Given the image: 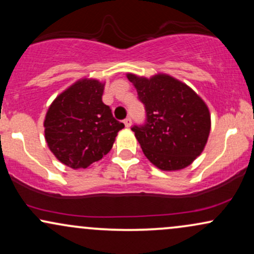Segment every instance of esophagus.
<instances>
[{
    "mask_svg": "<svg viewBox=\"0 0 254 254\" xmlns=\"http://www.w3.org/2000/svg\"><path fill=\"white\" fill-rule=\"evenodd\" d=\"M131 123H132V121H131L130 117H127V118L124 119V124H125V127H129L130 125H131Z\"/></svg>",
    "mask_w": 254,
    "mask_h": 254,
    "instance_id": "obj_1",
    "label": "esophagus"
}]
</instances>
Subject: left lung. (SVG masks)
<instances>
[{
	"mask_svg": "<svg viewBox=\"0 0 254 254\" xmlns=\"http://www.w3.org/2000/svg\"><path fill=\"white\" fill-rule=\"evenodd\" d=\"M144 105L145 119L131 130L151 164L182 170L202 153L210 132V113L190 87L168 75H127Z\"/></svg>",
	"mask_w": 254,
	"mask_h": 254,
	"instance_id": "1",
	"label": "left lung"
}]
</instances>
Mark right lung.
<instances>
[{"instance_id":"add662e5","label":"right lung","mask_w":254,"mask_h":254,"mask_svg":"<svg viewBox=\"0 0 254 254\" xmlns=\"http://www.w3.org/2000/svg\"><path fill=\"white\" fill-rule=\"evenodd\" d=\"M104 83L81 80L58 95L46 113L45 139L54 155L71 168H87L112 149L124 124L103 103Z\"/></svg>"}]
</instances>
